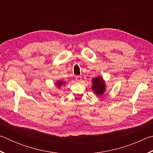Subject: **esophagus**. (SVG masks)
<instances>
[{
	"mask_svg": "<svg viewBox=\"0 0 153 153\" xmlns=\"http://www.w3.org/2000/svg\"><path fill=\"white\" fill-rule=\"evenodd\" d=\"M76 79L77 82H80L82 80V77L80 76H77L76 77Z\"/></svg>",
	"mask_w": 153,
	"mask_h": 153,
	"instance_id": "esophagus-1",
	"label": "esophagus"
}]
</instances>
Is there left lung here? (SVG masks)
Returning <instances> with one entry per match:
<instances>
[{
    "label": "left lung",
    "mask_w": 153,
    "mask_h": 153,
    "mask_svg": "<svg viewBox=\"0 0 153 153\" xmlns=\"http://www.w3.org/2000/svg\"><path fill=\"white\" fill-rule=\"evenodd\" d=\"M92 90L97 95H102L104 94L106 89L105 81L101 77H97L92 79Z\"/></svg>",
    "instance_id": "1"
}]
</instances>
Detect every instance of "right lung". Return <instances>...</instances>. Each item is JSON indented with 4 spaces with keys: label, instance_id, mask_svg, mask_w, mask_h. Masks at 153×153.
Here are the masks:
<instances>
[{
    "label": "right lung",
    "instance_id": "1",
    "mask_svg": "<svg viewBox=\"0 0 153 153\" xmlns=\"http://www.w3.org/2000/svg\"><path fill=\"white\" fill-rule=\"evenodd\" d=\"M63 84V82H61V81H59V82H56V86H58L59 88V87H60L61 86V85L62 84Z\"/></svg>",
    "mask_w": 153,
    "mask_h": 153
}]
</instances>
